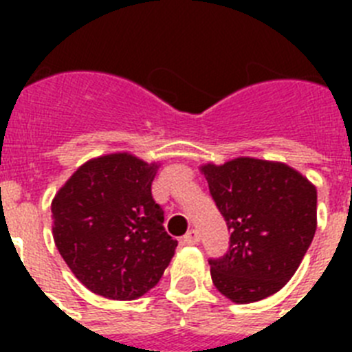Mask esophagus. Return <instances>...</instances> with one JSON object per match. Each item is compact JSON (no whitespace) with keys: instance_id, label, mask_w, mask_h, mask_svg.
<instances>
[{"instance_id":"obj_1","label":"esophagus","mask_w":352,"mask_h":352,"mask_svg":"<svg viewBox=\"0 0 352 352\" xmlns=\"http://www.w3.org/2000/svg\"><path fill=\"white\" fill-rule=\"evenodd\" d=\"M183 241H185L186 245H197L199 241H201V236H199V232L195 231V229H190V231L183 236Z\"/></svg>"}]
</instances>
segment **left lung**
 Masks as SVG:
<instances>
[{
  "instance_id": "left-lung-1",
  "label": "left lung",
  "mask_w": 352,
  "mask_h": 352,
  "mask_svg": "<svg viewBox=\"0 0 352 352\" xmlns=\"http://www.w3.org/2000/svg\"><path fill=\"white\" fill-rule=\"evenodd\" d=\"M199 169L231 229L226 256L210 259L214 287L239 305L278 292L316 234V186L287 164L261 158L210 162Z\"/></svg>"
}]
</instances>
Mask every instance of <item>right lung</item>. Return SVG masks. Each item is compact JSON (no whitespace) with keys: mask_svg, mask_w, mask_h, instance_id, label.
Here are the masks:
<instances>
[{"mask_svg":"<svg viewBox=\"0 0 352 352\" xmlns=\"http://www.w3.org/2000/svg\"><path fill=\"white\" fill-rule=\"evenodd\" d=\"M158 162L129 151L84 162L52 199V238L77 280L109 300L153 289L178 247L151 183Z\"/></svg>","mask_w":352,"mask_h":352,"instance_id":"add662e5","label":"right lung"}]
</instances>
